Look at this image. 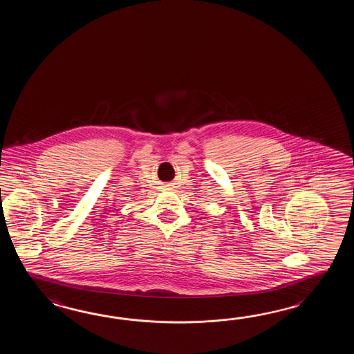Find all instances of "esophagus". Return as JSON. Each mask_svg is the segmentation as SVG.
Returning <instances> with one entry per match:
<instances>
[{
    "mask_svg": "<svg viewBox=\"0 0 354 354\" xmlns=\"http://www.w3.org/2000/svg\"><path fill=\"white\" fill-rule=\"evenodd\" d=\"M167 189H172V187H167Z\"/></svg>",
    "mask_w": 354,
    "mask_h": 354,
    "instance_id": "34e87169",
    "label": "esophagus"
}]
</instances>
